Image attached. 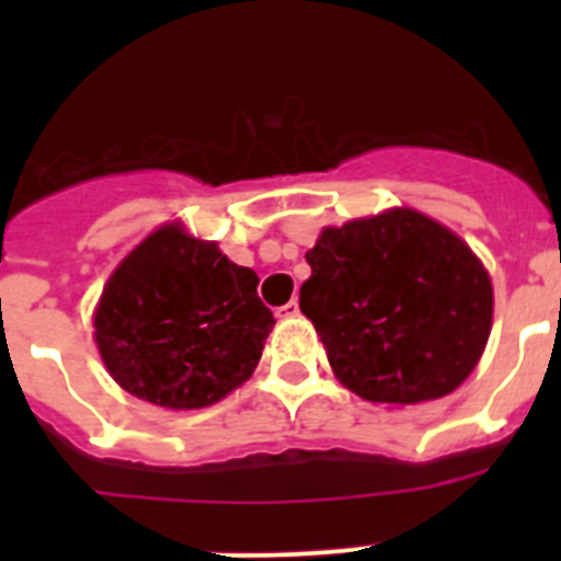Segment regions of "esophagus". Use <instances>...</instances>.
<instances>
[{"label": "esophagus", "mask_w": 561, "mask_h": 561, "mask_svg": "<svg viewBox=\"0 0 561 561\" xmlns=\"http://www.w3.org/2000/svg\"><path fill=\"white\" fill-rule=\"evenodd\" d=\"M297 314H300V304H297V300H289V304L277 309V317H284V320H289V317H297Z\"/></svg>", "instance_id": "1"}]
</instances>
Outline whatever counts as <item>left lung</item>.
Segmentation results:
<instances>
[{
    "label": "left lung",
    "mask_w": 561,
    "mask_h": 561,
    "mask_svg": "<svg viewBox=\"0 0 561 561\" xmlns=\"http://www.w3.org/2000/svg\"><path fill=\"white\" fill-rule=\"evenodd\" d=\"M300 311L336 379L379 404L453 393L492 331V280L453 230L410 207L325 227L306 252Z\"/></svg>",
    "instance_id": "1"
}]
</instances>
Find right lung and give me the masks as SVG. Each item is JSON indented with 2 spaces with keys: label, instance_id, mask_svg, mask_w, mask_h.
Wrapping results in <instances>:
<instances>
[{
  "label": "right lung",
  "instance_id": "obj_1",
  "mask_svg": "<svg viewBox=\"0 0 561 561\" xmlns=\"http://www.w3.org/2000/svg\"><path fill=\"white\" fill-rule=\"evenodd\" d=\"M257 275L182 225L153 230L103 286L95 342L123 390L168 410L225 399L255 370L275 317Z\"/></svg>",
  "mask_w": 561,
  "mask_h": 561
}]
</instances>
